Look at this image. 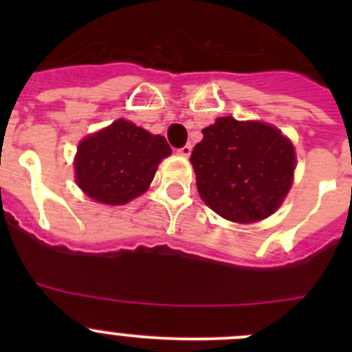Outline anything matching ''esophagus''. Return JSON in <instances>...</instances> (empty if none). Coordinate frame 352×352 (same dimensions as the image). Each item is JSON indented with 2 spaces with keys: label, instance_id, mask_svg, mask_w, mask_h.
I'll list each match as a JSON object with an SVG mask.
<instances>
[{
  "label": "esophagus",
  "instance_id": "34e87169",
  "mask_svg": "<svg viewBox=\"0 0 352 352\" xmlns=\"http://www.w3.org/2000/svg\"><path fill=\"white\" fill-rule=\"evenodd\" d=\"M178 153L182 155V157H190L192 146H190V144H185V146H183V148L178 149Z\"/></svg>",
  "mask_w": 352,
  "mask_h": 352
}]
</instances>
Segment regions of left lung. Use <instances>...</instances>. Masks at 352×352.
Masks as SVG:
<instances>
[{"mask_svg": "<svg viewBox=\"0 0 352 352\" xmlns=\"http://www.w3.org/2000/svg\"><path fill=\"white\" fill-rule=\"evenodd\" d=\"M190 162L204 203L231 222L252 223L284 203L296 153L275 126L226 116L203 129Z\"/></svg>", "mask_w": 352, "mask_h": 352, "instance_id": "8db88e82", "label": "left lung"}]
</instances>
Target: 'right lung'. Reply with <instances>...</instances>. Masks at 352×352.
Wrapping results in <instances>:
<instances>
[{
    "mask_svg": "<svg viewBox=\"0 0 352 352\" xmlns=\"http://www.w3.org/2000/svg\"><path fill=\"white\" fill-rule=\"evenodd\" d=\"M169 155L166 138L116 120L79 142L76 182L96 203L120 206L148 190L158 164Z\"/></svg>",
    "mask_w": 352,
    "mask_h": 352,
    "instance_id": "add662e5",
    "label": "right lung"
}]
</instances>
